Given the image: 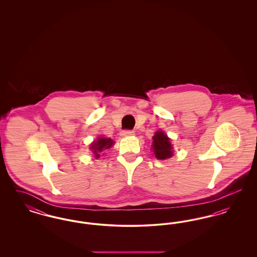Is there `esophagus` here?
Listing matches in <instances>:
<instances>
[{
  "label": "esophagus",
  "mask_w": 257,
  "mask_h": 257,
  "mask_svg": "<svg viewBox=\"0 0 257 257\" xmlns=\"http://www.w3.org/2000/svg\"><path fill=\"white\" fill-rule=\"evenodd\" d=\"M134 133L133 130H123V131H121L120 135L123 137H127V136H132V135H134Z\"/></svg>",
  "instance_id": "34e87169"
}]
</instances>
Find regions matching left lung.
<instances>
[{"label":"left lung","mask_w":257,"mask_h":257,"mask_svg":"<svg viewBox=\"0 0 257 257\" xmlns=\"http://www.w3.org/2000/svg\"><path fill=\"white\" fill-rule=\"evenodd\" d=\"M153 152L157 159L165 160L172 156V147L170 139L164 132L158 131L153 136Z\"/></svg>","instance_id":"left-lung-1"}]
</instances>
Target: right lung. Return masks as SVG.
<instances>
[{
  "label": "right lung",
  "instance_id": "add662e5",
  "mask_svg": "<svg viewBox=\"0 0 257 257\" xmlns=\"http://www.w3.org/2000/svg\"><path fill=\"white\" fill-rule=\"evenodd\" d=\"M113 145V142L112 140L110 139H105V138H99L97 140V142H94L92 145H91V149H92V152L95 154V157L98 158L100 156L99 152H101L103 149H108L110 148L111 146Z\"/></svg>",
  "mask_w": 257,
  "mask_h": 257
}]
</instances>
